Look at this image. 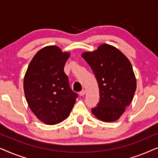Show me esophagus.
Returning a JSON list of instances; mask_svg holds the SVG:
<instances>
[{"instance_id":"esophagus-1","label":"esophagus","mask_w":158,"mask_h":158,"mask_svg":"<svg viewBox=\"0 0 158 158\" xmlns=\"http://www.w3.org/2000/svg\"><path fill=\"white\" fill-rule=\"evenodd\" d=\"M79 94H80V96H84V95L85 94V90H82L79 93Z\"/></svg>"}]
</instances>
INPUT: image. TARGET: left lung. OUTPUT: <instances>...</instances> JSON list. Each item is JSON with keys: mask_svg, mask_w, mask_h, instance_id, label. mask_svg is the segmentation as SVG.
I'll list each match as a JSON object with an SVG mask.
<instances>
[{"mask_svg": "<svg viewBox=\"0 0 158 158\" xmlns=\"http://www.w3.org/2000/svg\"><path fill=\"white\" fill-rule=\"evenodd\" d=\"M98 82L100 99L93 114L106 122L117 120L130 104L137 88L132 66L122 52L103 44L82 54Z\"/></svg>", "mask_w": 158, "mask_h": 158, "instance_id": "1", "label": "left lung"}]
</instances>
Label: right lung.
<instances>
[{
  "label": "right lung",
  "instance_id": "obj_1",
  "mask_svg": "<svg viewBox=\"0 0 158 158\" xmlns=\"http://www.w3.org/2000/svg\"><path fill=\"white\" fill-rule=\"evenodd\" d=\"M70 53L57 46L45 47L30 62L23 80L28 105L44 124H59L70 115L77 94L69 85L64 72Z\"/></svg>",
  "mask_w": 158,
  "mask_h": 158
}]
</instances>
